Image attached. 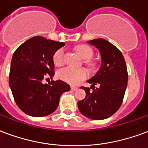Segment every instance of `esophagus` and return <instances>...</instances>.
I'll return each instance as SVG.
<instances>
[{
	"label": "esophagus",
	"instance_id": "obj_1",
	"mask_svg": "<svg viewBox=\"0 0 148 148\" xmlns=\"http://www.w3.org/2000/svg\"><path fill=\"white\" fill-rule=\"evenodd\" d=\"M77 90V87H75V86H71V90H72V91H75V90Z\"/></svg>",
	"mask_w": 148,
	"mask_h": 148
}]
</instances>
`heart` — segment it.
<instances>
[{
	"mask_svg": "<svg viewBox=\"0 0 148 148\" xmlns=\"http://www.w3.org/2000/svg\"><path fill=\"white\" fill-rule=\"evenodd\" d=\"M76 51L82 58L85 60V62L90 66H93L90 59L92 58L93 51L92 48L87 45L77 46ZM65 50L63 48H59L55 51L52 56V60L55 66H60L64 62ZM88 76V72L86 69L80 68V69H74L71 67H65L57 72V77L60 80L66 82L71 85H77L81 81L84 80Z\"/></svg>",
	"mask_w": 148,
	"mask_h": 148,
	"instance_id": "obj_1",
	"label": "heart"
}]
</instances>
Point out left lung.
Returning <instances> with one entry per match:
<instances>
[{
    "label": "left lung",
    "mask_w": 148,
    "mask_h": 148,
    "mask_svg": "<svg viewBox=\"0 0 148 148\" xmlns=\"http://www.w3.org/2000/svg\"><path fill=\"white\" fill-rule=\"evenodd\" d=\"M99 50L101 65L96 74L87 82L92 84L86 91V97L77 102L81 113L92 120H104L121 107L127 85V71L124 56L111 42L104 39L88 41ZM97 84L99 87L95 88Z\"/></svg>",
    "instance_id": "left-lung-1"
}]
</instances>
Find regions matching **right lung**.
Segmentation results:
<instances>
[{"label":"right lung","instance_id":"1","mask_svg":"<svg viewBox=\"0 0 148 148\" xmlns=\"http://www.w3.org/2000/svg\"><path fill=\"white\" fill-rule=\"evenodd\" d=\"M65 45L42 36H35L21 44L12 55L9 86L18 107L26 114L41 117L57 109L60 97L71 90L63 81L42 84L45 77L55 75L52 56Z\"/></svg>","mask_w":148,"mask_h":148}]
</instances>
